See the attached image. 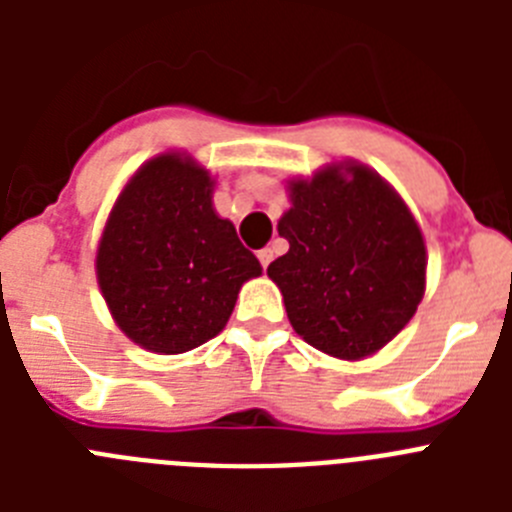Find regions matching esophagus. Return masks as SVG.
I'll return each instance as SVG.
<instances>
[{
    "mask_svg": "<svg viewBox=\"0 0 512 512\" xmlns=\"http://www.w3.org/2000/svg\"><path fill=\"white\" fill-rule=\"evenodd\" d=\"M271 259H274V251H271V248H261L259 261H261V266H264V269L271 264Z\"/></svg>",
    "mask_w": 512,
    "mask_h": 512,
    "instance_id": "esophagus-1",
    "label": "esophagus"
}]
</instances>
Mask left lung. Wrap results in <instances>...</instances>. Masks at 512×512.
<instances>
[{
    "label": "left lung",
    "mask_w": 512,
    "mask_h": 512,
    "mask_svg": "<svg viewBox=\"0 0 512 512\" xmlns=\"http://www.w3.org/2000/svg\"><path fill=\"white\" fill-rule=\"evenodd\" d=\"M289 200L277 225L289 251L266 269L289 323L336 359L377 354L423 300L428 256L413 212L356 161L292 179Z\"/></svg>",
    "instance_id": "8db88e82"
}]
</instances>
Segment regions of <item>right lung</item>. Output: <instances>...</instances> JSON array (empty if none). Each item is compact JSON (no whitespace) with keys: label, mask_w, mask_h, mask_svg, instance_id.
<instances>
[{"label":"right lung","mask_w":512,"mask_h":512,"mask_svg":"<svg viewBox=\"0 0 512 512\" xmlns=\"http://www.w3.org/2000/svg\"><path fill=\"white\" fill-rule=\"evenodd\" d=\"M210 171L187 153L140 166L112 207L97 248V282L112 318L153 354H184L228 323L259 259L212 207Z\"/></svg>","instance_id":"obj_1"}]
</instances>
